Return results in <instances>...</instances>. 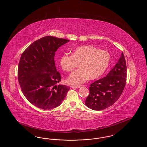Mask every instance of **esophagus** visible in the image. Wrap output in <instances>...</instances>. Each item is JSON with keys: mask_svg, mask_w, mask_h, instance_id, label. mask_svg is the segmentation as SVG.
<instances>
[{"mask_svg": "<svg viewBox=\"0 0 147 147\" xmlns=\"http://www.w3.org/2000/svg\"><path fill=\"white\" fill-rule=\"evenodd\" d=\"M70 87L73 88H80L82 87V85H71Z\"/></svg>", "mask_w": 147, "mask_h": 147, "instance_id": "obj_1", "label": "esophagus"}]
</instances>
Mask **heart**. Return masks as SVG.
Listing matches in <instances>:
<instances>
[{
    "label": "heart",
    "mask_w": 147,
    "mask_h": 147,
    "mask_svg": "<svg viewBox=\"0 0 147 147\" xmlns=\"http://www.w3.org/2000/svg\"><path fill=\"white\" fill-rule=\"evenodd\" d=\"M111 61L110 53L100 50L91 45L78 47L71 51V55H63L59 59L61 68L66 71H71L79 63V68L74 71L67 81L71 84L84 83L89 77L95 79L101 77L107 69Z\"/></svg>",
    "instance_id": "b5f03b06"
}]
</instances>
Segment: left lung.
<instances>
[{"instance_id":"obj_1","label":"left lung","mask_w":147,"mask_h":147,"mask_svg":"<svg viewBox=\"0 0 147 147\" xmlns=\"http://www.w3.org/2000/svg\"><path fill=\"white\" fill-rule=\"evenodd\" d=\"M127 67L123 53L118 62L103 78L92 83L85 104L93 110L100 111L113 105L120 97L126 85Z\"/></svg>"}]
</instances>
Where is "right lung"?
I'll return each instance as SVG.
<instances>
[{
  "instance_id": "1",
  "label": "right lung",
  "mask_w": 147,
  "mask_h": 147,
  "mask_svg": "<svg viewBox=\"0 0 147 147\" xmlns=\"http://www.w3.org/2000/svg\"><path fill=\"white\" fill-rule=\"evenodd\" d=\"M69 41L45 36L33 42L22 53L18 66V80L28 101L38 108L49 110L61 105L70 89L58 84L60 73L54 57L57 49Z\"/></svg>"
}]
</instances>
